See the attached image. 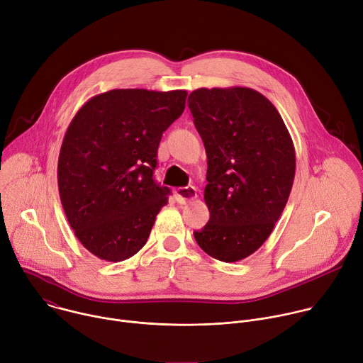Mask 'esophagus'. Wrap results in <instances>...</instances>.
I'll use <instances>...</instances> for the list:
<instances>
[{
    "label": "esophagus",
    "mask_w": 363,
    "mask_h": 363,
    "mask_svg": "<svg viewBox=\"0 0 363 363\" xmlns=\"http://www.w3.org/2000/svg\"><path fill=\"white\" fill-rule=\"evenodd\" d=\"M175 198L179 203H186V202L196 198V188L192 186V185L177 188L175 189Z\"/></svg>",
    "instance_id": "34e87169"
}]
</instances>
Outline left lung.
<instances>
[{
    "instance_id": "1",
    "label": "left lung",
    "mask_w": 363,
    "mask_h": 363,
    "mask_svg": "<svg viewBox=\"0 0 363 363\" xmlns=\"http://www.w3.org/2000/svg\"><path fill=\"white\" fill-rule=\"evenodd\" d=\"M188 108L208 158L210 221L194 237L217 260L240 262L263 245L287 203L291 136L273 103L248 87L196 89Z\"/></svg>"
}]
</instances>
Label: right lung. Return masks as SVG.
<instances>
[{
  "label": "right lung",
  "mask_w": 363,
  "mask_h": 363,
  "mask_svg": "<svg viewBox=\"0 0 363 363\" xmlns=\"http://www.w3.org/2000/svg\"><path fill=\"white\" fill-rule=\"evenodd\" d=\"M186 90L115 89L86 101L57 165L63 210L100 260L123 262L147 241L171 189L153 179L162 133L182 115Z\"/></svg>",
  "instance_id": "obj_1"
}]
</instances>
